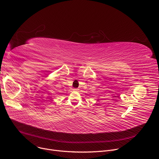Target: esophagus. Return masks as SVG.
Returning a JSON list of instances; mask_svg holds the SVG:
<instances>
[{
  "label": "esophagus",
  "instance_id": "1",
  "mask_svg": "<svg viewBox=\"0 0 159 159\" xmlns=\"http://www.w3.org/2000/svg\"><path fill=\"white\" fill-rule=\"evenodd\" d=\"M74 91H78V90H79V89L75 88V89H74Z\"/></svg>",
  "mask_w": 159,
  "mask_h": 159
}]
</instances>
